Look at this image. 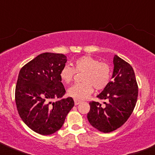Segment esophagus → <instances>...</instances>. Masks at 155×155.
Instances as JSON below:
<instances>
[{"label":"esophagus","mask_w":155,"mask_h":155,"mask_svg":"<svg viewBox=\"0 0 155 155\" xmlns=\"http://www.w3.org/2000/svg\"><path fill=\"white\" fill-rule=\"evenodd\" d=\"M74 105H75V106H77V105H78L79 104H81V103L82 102L81 101L78 100V99H74Z\"/></svg>","instance_id":"esophagus-1"}]
</instances>
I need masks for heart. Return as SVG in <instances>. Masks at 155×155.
I'll return each mask as SVG.
<instances>
[{
    "label": "heart",
    "instance_id": "heart-1",
    "mask_svg": "<svg viewBox=\"0 0 155 155\" xmlns=\"http://www.w3.org/2000/svg\"><path fill=\"white\" fill-rule=\"evenodd\" d=\"M71 67L64 66L61 70L60 76L64 83H70L77 72H83L82 81L74 84L68 89V93L72 98L83 100L94 91L102 90L107 86L110 78V68L106 62H100L91 56H83L76 60Z\"/></svg>",
    "mask_w": 155,
    "mask_h": 155
}]
</instances>
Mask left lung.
I'll return each instance as SVG.
<instances>
[{"mask_svg": "<svg viewBox=\"0 0 155 155\" xmlns=\"http://www.w3.org/2000/svg\"><path fill=\"white\" fill-rule=\"evenodd\" d=\"M112 81L97 98L106 100L105 105L98 102L89 103L87 118L98 130L109 133L121 127L132 114L138 96L134 71L129 63L115 54L114 57Z\"/></svg>", "mask_w": 155, "mask_h": 155, "instance_id": "left-lung-1", "label": "left lung"}]
</instances>
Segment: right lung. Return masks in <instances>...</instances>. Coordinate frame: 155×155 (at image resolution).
<instances>
[{
    "mask_svg": "<svg viewBox=\"0 0 155 155\" xmlns=\"http://www.w3.org/2000/svg\"><path fill=\"white\" fill-rule=\"evenodd\" d=\"M66 62L65 55L45 52L19 72L15 91L17 110L22 121L39 134L50 135L61 129L74 106L71 97L51 101L65 94L60 73Z\"/></svg>",
    "mask_w": 155,
    "mask_h": 155,
    "instance_id": "add662e5",
    "label": "right lung"
}]
</instances>
